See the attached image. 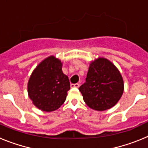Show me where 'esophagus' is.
Returning <instances> with one entry per match:
<instances>
[{
    "instance_id": "34e87169",
    "label": "esophagus",
    "mask_w": 148,
    "mask_h": 148,
    "mask_svg": "<svg viewBox=\"0 0 148 148\" xmlns=\"http://www.w3.org/2000/svg\"><path fill=\"white\" fill-rule=\"evenodd\" d=\"M71 87H75V88H78V87H79V86H80V84H71Z\"/></svg>"
}]
</instances>
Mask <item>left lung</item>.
<instances>
[{"mask_svg": "<svg viewBox=\"0 0 148 148\" xmlns=\"http://www.w3.org/2000/svg\"><path fill=\"white\" fill-rule=\"evenodd\" d=\"M78 90L89 108L104 111L113 108L121 99L124 82L113 63L99 58L90 63L86 82Z\"/></svg>", "mask_w": 148, "mask_h": 148, "instance_id": "obj_1", "label": "left lung"}]
</instances>
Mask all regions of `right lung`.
<instances>
[{"mask_svg":"<svg viewBox=\"0 0 148 148\" xmlns=\"http://www.w3.org/2000/svg\"><path fill=\"white\" fill-rule=\"evenodd\" d=\"M70 89L69 78L62 72V63L51 56L36 66L27 85L29 97L34 105L45 112H52L64 104Z\"/></svg>","mask_w":148,"mask_h":148,"instance_id":"1","label":"right lung"}]
</instances>
